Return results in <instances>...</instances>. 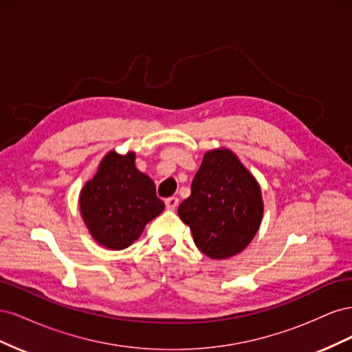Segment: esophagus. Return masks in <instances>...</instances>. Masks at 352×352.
<instances>
[{
    "label": "esophagus",
    "mask_w": 352,
    "mask_h": 352,
    "mask_svg": "<svg viewBox=\"0 0 352 352\" xmlns=\"http://www.w3.org/2000/svg\"><path fill=\"white\" fill-rule=\"evenodd\" d=\"M164 202H166L167 210H175L179 206V198L177 197H170V198H166Z\"/></svg>",
    "instance_id": "34e87169"
}]
</instances>
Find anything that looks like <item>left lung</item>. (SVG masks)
Here are the masks:
<instances>
[{
	"mask_svg": "<svg viewBox=\"0 0 352 352\" xmlns=\"http://www.w3.org/2000/svg\"><path fill=\"white\" fill-rule=\"evenodd\" d=\"M261 189L235 153L226 148L204 154L190 195L177 212L201 252L212 260L239 254L258 232Z\"/></svg>",
	"mask_w": 352,
	"mask_h": 352,
	"instance_id": "1",
	"label": "left lung"
}]
</instances>
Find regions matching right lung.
<instances>
[{
	"label": "right lung",
	"mask_w": 352,
	"mask_h": 352,
	"mask_svg": "<svg viewBox=\"0 0 352 352\" xmlns=\"http://www.w3.org/2000/svg\"><path fill=\"white\" fill-rule=\"evenodd\" d=\"M80 214L92 238L110 250H124L148 221L164 210L155 185L135 166V153L105 154L79 197Z\"/></svg>",
	"instance_id": "right-lung-1"
}]
</instances>
